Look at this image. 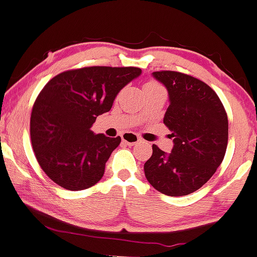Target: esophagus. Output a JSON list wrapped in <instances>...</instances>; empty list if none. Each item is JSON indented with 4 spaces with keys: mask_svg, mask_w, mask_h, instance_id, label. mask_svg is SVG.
<instances>
[{
    "mask_svg": "<svg viewBox=\"0 0 257 257\" xmlns=\"http://www.w3.org/2000/svg\"><path fill=\"white\" fill-rule=\"evenodd\" d=\"M121 141L128 145H136V144L141 143L142 139L134 133H124L123 136H121Z\"/></svg>",
    "mask_w": 257,
    "mask_h": 257,
    "instance_id": "1",
    "label": "esophagus"
}]
</instances>
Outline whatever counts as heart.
<instances>
[{
	"instance_id": "b5f03b06",
	"label": "heart",
	"mask_w": 257,
	"mask_h": 257,
	"mask_svg": "<svg viewBox=\"0 0 257 257\" xmlns=\"http://www.w3.org/2000/svg\"><path fill=\"white\" fill-rule=\"evenodd\" d=\"M149 87H159V85H158L157 83H154V82H149V83H147V84L144 85V88H149Z\"/></svg>"
}]
</instances>
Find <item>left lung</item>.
<instances>
[{"instance_id":"obj_1","label":"left lung","mask_w":257,"mask_h":257,"mask_svg":"<svg viewBox=\"0 0 257 257\" xmlns=\"http://www.w3.org/2000/svg\"><path fill=\"white\" fill-rule=\"evenodd\" d=\"M168 90L169 107L164 124L172 131V153L153 144L144 164L150 185L169 196H183L200 189L224 159L229 124L221 100L203 80L180 72H153Z\"/></svg>"}]
</instances>
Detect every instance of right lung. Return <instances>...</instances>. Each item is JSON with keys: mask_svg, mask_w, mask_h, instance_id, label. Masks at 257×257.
I'll use <instances>...</instances> for the list:
<instances>
[{"mask_svg": "<svg viewBox=\"0 0 257 257\" xmlns=\"http://www.w3.org/2000/svg\"><path fill=\"white\" fill-rule=\"evenodd\" d=\"M141 74L137 67H85L59 73L41 90L31 114V141L38 164L57 185L83 190L103 178L120 137L90 128Z\"/></svg>", "mask_w": 257, "mask_h": 257, "instance_id": "add662e5", "label": "right lung"}]
</instances>
